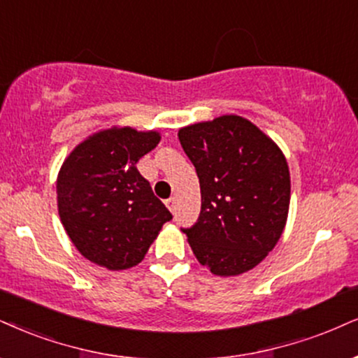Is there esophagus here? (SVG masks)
<instances>
[{
	"label": "esophagus",
	"instance_id": "1",
	"mask_svg": "<svg viewBox=\"0 0 358 358\" xmlns=\"http://www.w3.org/2000/svg\"><path fill=\"white\" fill-rule=\"evenodd\" d=\"M166 206H167V209L174 214L176 210H178V199H176V197H171V199L166 201Z\"/></svg>",
	"mask_w": 358,
	"mask_h": 358
}]
</instances>
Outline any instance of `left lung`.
<instances>
[{
    "instance_id": "8db88e82",
    "label": "left lung",
    "mask_w": 358,
    "mask_h": 358,
    "mask_svg": "<svg viewBox=\"0 0 358 358\" xmlns=\"http://www.w3.org/2000/svg\"><path fill=\"white\" fill-rule=\"evenodd\" d=\"M201 184V214L182 229L197 260L220 277L239 275L267 257L284 232L290 174L273 141L227 114L179 129Z\"/></svg>"
}]
</instances>
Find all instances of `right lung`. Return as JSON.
Listing matches in <instances>:
<instances>
[{
	"label": "right lung",
	"mask_w": 358,
	"mask_h": 358,
	"mask_svg": "<svg viewBox=\"0 0 358 358\" xmlns=\"http://www.w3.org/2000/svg\"><path fill=\"white\" fill-rule=\"evenodd\" d=\"M161 141L156 131L109 127L79 143L56 180L57 213L87 260L109 271L138 266L172 214L136 162Z\"/></svg>",
	"instance_id": "obj_1"
}]
</instances>
